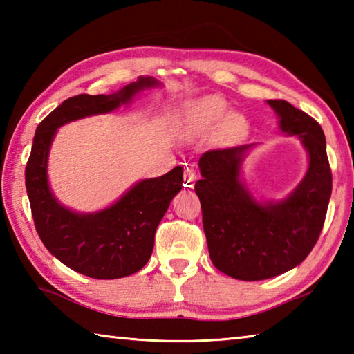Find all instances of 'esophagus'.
Returning <instances> with one entry per match:
<instances>
[{"instance_id":"esophagus-1","label":"esophagus","mask_w":354,"mask_h":354,"mask_svg":"<svg viewBox=\"0 0 354 354\" xmlns=\"http://www.w3.org/2000/svg\"><path fill=\"white\" fill-rule=\"evenodd\" d=\"M200 178V173H198V170L195 169L194 165H187L185 167V170H184V181H185V184L187 185H194L195 183H196V179Z\"/></svg>"}]
</instances>
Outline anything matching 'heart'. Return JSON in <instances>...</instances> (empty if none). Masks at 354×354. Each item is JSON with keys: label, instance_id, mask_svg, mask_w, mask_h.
<instances>
[{"label": "heart", "instance_id": "heart-1", "mask_svg": "<svg viewBox=\"0 0 354 354\" xmlns=\"http://www.w3.org/2000/svg\"><path fill=\"white\" fill-rule=\"evenodd\" d=\"M179 123L190 139H206L214 133L220 145H236L250 133V122L242 112L230 111L218 95L190 100L179 109Z\"/></svg>", "mask_w": 354, "mask_h": 354}]
</instances>
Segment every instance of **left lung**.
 Listing matches in <instances>:
<instances>
[{
  "instance_id": "8db88e82",
  "label": "left lung",
  "mask_w": 354,
  "mask_h": 354,
  "mask_svg": "<svg viewBox=\"0 0 354 354\" xmlns=\"http://www.w3.org/2000/svg\"><path fill=\"white\" fill-rule=\"evenodd\" d=\"M279 131L297 136L308 153L299 184L281 200H257L242 179V165L256 145L212 149L198 160L201 201L209 256L221 273L261 281L292 270L314 248L325 223L333 176L320 124L284 100H267Z\"/></svg>"
}]
</instances>
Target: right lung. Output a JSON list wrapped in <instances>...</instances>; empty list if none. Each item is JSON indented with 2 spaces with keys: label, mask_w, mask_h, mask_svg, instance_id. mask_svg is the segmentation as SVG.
Here are the masks:
<instances>
[{
  "label": "right lung",
  "mask_w": 354,
  "mask_h": 354,
  "mask_svg": "<svg viewBox=\"0 0 354 354\" xmlns=\"http://www.w3.org/2000/svg\"><path fill=\"white\" fill-rule=\"evenodd\" d=\"M160 86L151 76H140L111 95H76L57 106L35 131L25 171L35 230L53 256L88 278H124L145 266L153 253L156 230L183 187V167L142 179L101 211L76 212L56 198L48 181L53 140L64 124L111 113L128 106L140 92Z\"/></svg>",
  "instance_id": "obj_1"
}]
</instances>
